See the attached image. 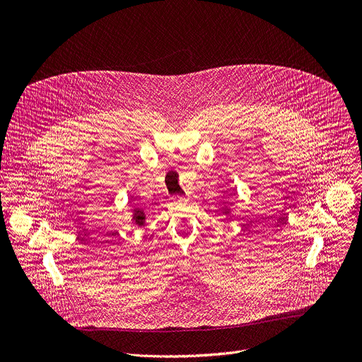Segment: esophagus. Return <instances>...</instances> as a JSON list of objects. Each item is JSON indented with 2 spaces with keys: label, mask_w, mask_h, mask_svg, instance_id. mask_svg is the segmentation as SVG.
<instances>
[{
  "label": "esophagus",
  "mask_w": 362,
  "mask_h": 362,
  "mask_svg": "<svg viewBox=\"0 0 362 362\" xmlns=\"http://www.w3.org/2000/svg\"><path fill=\"white\" fill-rule=\"evenodd\" d=\"M183 199H185V196H177V197H175V200H179V202L183 200Z\"/></svg>",
  "instance_id": "obj_1"
}]
</instances>
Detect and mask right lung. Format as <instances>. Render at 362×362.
I'll use <instances>...</instances> for the list:
<instances>
[{
	"label": "right lung",
	"instance_id": "right-lung-1",
	"mask_svg": "<svg viewBox=\"0 0 362 362\" xmlns=\"http://www.w3.org/2000/svg\"><path fill=\"white\" fill-rule=\"evenodd\" d=\"M134 221H136L139 225H143L144 216H143V212H141V211H136V212H134Z\"/></svg>",
	"mask_w": 362,
	"mask_h": 362
}]
</instances>
